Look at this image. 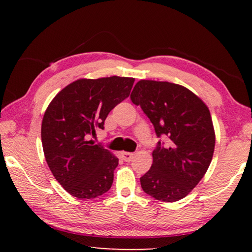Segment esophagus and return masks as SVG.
I'll use <instances>...</instances> for the list:
<instances>
[{"mask_svg":"<svg viewBox=\"0 0 252 252\" xmlns=\"http://www.w3.org/2000/svg\"><path fill=\"white\" fill-rule=\"evenodd\" d=\"M121 157H122V159L125 160L126 162H130V161H132V159H133L134 153H131V152H121Z\"/></svg>","mask_w":252,"mask_h":252,"instance_id":"1","label":"esophagus"}]
</instances>
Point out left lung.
Masks as SVG:
<instances>
[{"instance_id":"left-lung-1","label":"left lung","mask_w":252,"mask_h":252,"mask_svg":"<svg viewBox=\"0 0 252 252\" xmlns=\"http://www.w3.org/2000/svg\"><path fill=\"white\" fill-rule=\"evenodd\" d=\"M131 100L141 106L161 140L151 169L140 178L144 192L164 202L178 201L198 185L210 165L216 136L208 106L182 85L141 80Z\"/></svg>"}]
</instances>
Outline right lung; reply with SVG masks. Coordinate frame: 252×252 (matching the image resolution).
<instances>
[{"instance_id": "1", "label": "right lung", "mask_w": 252, "mask_h": 252, "mask_svg": "<svg viewBox=\"0 0 252 252\" xmlns=\"http://www.w3.org/2000/svg\"><path fill=\"white\" fill-rule=\"evenodd\" d=\"M133 78L81 79L51 101L41 127L45 160L54 178L78 199L105 193L113 183L119 159L89 135L104 129L114 106L130 95Z\"/></svg>"}]
</instances>
